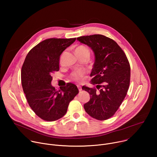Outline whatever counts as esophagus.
Instances as JSON below:
<instances>
[{
	"label": "esophagus",
	"instance_id": "34e87169",
	"mask_svg": "<svg viewBox=\"0 0 157 157\" xmlns=\"http://www.w3.org/2000/svg\"><path fill=\"white\" fill-rule=\"evenodd\" d=\"M77 87H78V89H79V91H82V87H81L80 86L78 85V86H77Z\"/></svg>",
	"mask_w": 157,
	"mask_h": 157
}]
</instances>
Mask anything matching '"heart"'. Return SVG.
Masks as SVG:
<instances>
[{"label":"heart","mask_w":157,"mask_h":157,"mask_svg":"<svg viewBox=\"0 0 157 157\" xmlns=\"http://www.w3.org/2000/svg\"><path fill=\"white\" fill-rule=\"evenodd\" d=\"M75 52L77 56L78 55H90V52H89V49L82 45L79 46L78 47L76 50H75ZM60 62L61 61V58H60ZM86 70H83V69H79V70H76L74 71H73L70 76V78L71 80L74 81H76V82H79L80 81H81L83 78V77L84 76V75H86Z\"/></svg>","instance_id":"b5f03b06"}]
</instances>
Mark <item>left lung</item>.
<instances>
[{
    "label": "left lung",
    "instance_id": "obj_1",
    "mask_svg": "<svg viewBox=\"0 0 157 157\" xmlns=\"http://www.w3.org/2000/svg\"><path fill=\"white\" fill-rule=\"evenodd\" d=\"M77 40L91 48L95 55L90 76L96 87L82 86L91 97L84 108L92 117L107 120L115 114L127 95L130 81L128 60L119 44L104 35H87Z\"/></svg>",
    "mask_w": 157,
    "mask_h": 157
}]
</instances>
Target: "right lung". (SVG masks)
Masks as SVG:
<instances>
[{"label": "right lung", "instance_id": "add662e5", "mask_svg": "<svg viewBox=\"0 0 157 157\" xmlns=\"http://www.w3.org/2000/svg\"><path fill=\"white\" fill-rule=\"evenodd\" d=\"M76 39L44 40L30 50L22 66L21 86L27 102L44 121H55L63 117L70 102L79 93L77 86L70 82L58 91L51 84L52 75L59 70L61 54Z\"/></svg>", "mask_w": 157, "mask_h": 157}]
</instances>
